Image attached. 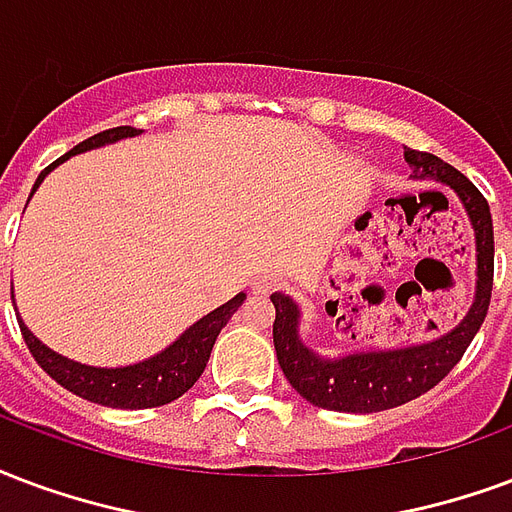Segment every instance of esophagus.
<instances>
[{
  "label": "esophagus",
  "mask_w": 512,
  "mask_h": 512,
  "mask_svg": "<svg viewBox=\"0 0 512 512\" xmlns=\"http://www.w3.org/2000/svg\"><path fill=\"white\" fill-rule=\"evenodd\" d=\"M276 287V276H257L255 279V293L257 295H268Z\"/></svg>",
  "instance_id": "esophagus-1"
}]
</instances>
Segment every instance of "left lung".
<instances>
[{
  "label": "left lung",
  "mask_w": 512,
  "mask_h": 512,
  "mask_svg": "<svg viewBox=\"0 0 512 512\" xmlns=\"http://www.w3.org/2000/svg\"><path fill=\"white\" fill-rule=\"evenodd\" d=\"M404 162L410 165L412 179L437 181L453 189L464 206L475 233V295L461 323L434 339L388 350H352L342 355H320L301 339V306L293 295L274 293L276 306L274 347L282 372L295 391L314 407L333 412H382L401 407L431 391L442 377L461 361L469 342L475 339L486 320L494 282V225L486 198L478 187L426 151L404 149ZM331 309V304H328ZM342 323V320H336Z\"/></svg>",
  "instance_id": "left-lung-1"
}]
</instances>
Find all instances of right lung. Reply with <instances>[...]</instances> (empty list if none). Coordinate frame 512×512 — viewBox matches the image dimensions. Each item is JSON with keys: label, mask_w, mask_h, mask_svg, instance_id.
Masks as SVG:
<instances>
[{"label": "right lung", "mask_w": 512, "mask_h": 512, "mask_svg": "<svg viewBox=\"0 0 512 512\" xmlns=\"http://www.w3.org/2000/svg\"><path fill=\"white\" fill-rule=\"evenodd\" d=\"M140 132L143 130H135V127H113V130H105L100 135H94V138L83 140L73 151H67L64 157H59L54 165H48L37 176L32 195L43 184L45 176L56 165H62L64 160H70L75 154H83V151L111 146V143H119L124 138H135ZM10 298H13L15 306V293H10ZM244 301L246 293H238L227 304L217 306L214 312L203 314L198 323H192L187 331L179 333V339L170 342L165 350L154 352L146 361L130 363V366H89V363L73 361V358L59 355L48 344L40 342L26 328L24 320H21L18 306H15V317H18L24 342L29 347V352L34 355V361L40 363L43 372L51 380L59 382L62 388H67L75 396H81V399L102 404V407H113V410H146V407H162V404L176 401L181 393H187L200 380V374L206 369L208 355H211V347L217 342L219 331L225 328L227 320L238 312V306L244 304Z\"/></svg>", "instance_id": "add662e5"}]
</instances>
